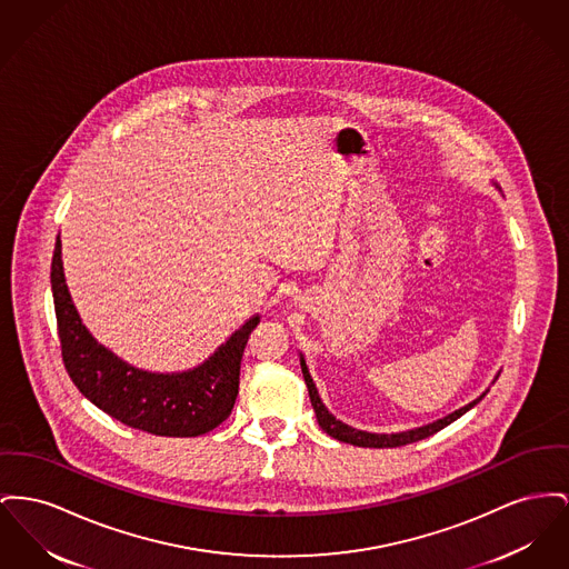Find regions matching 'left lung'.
<instances>
[{
    "mask_svg": "<svg viewBox=\"0 0 569 569\" xmlns=\"http://www.w3.org/2000/svg\"><path fill=\"white\" fill-rule=\"evenodd\" d=\"M492 184H495V189L501 191V187H499L495 180H492ZM299 357H301L302 378H305V385H307V389H309V400H311V406H313V412H316V419H318L320 428H322L327 435L333 436L335 440L350 442V445H357V447H378V449H382V447H401V445H408V442H417V440H421V438H428V436L436 435L438 430L447 428L449 423H453L456 419H460L472 406H477L479 401L483 400L486 393L490 391V387H488L479 398L468 401L467 406H462V408H458V410H453V412H449V415L436 419L432 423L419 426V428H410V430H401V432H391V435H387V432H366V430H357V428H352V426L339 421L333 412L325 406V401H322L320 393H318V387H316V382H313V378H311V373H309V368H307L305 355L301 352ZM497 378H499V371H497L492 385L497 382Z\"/></svg>",
    "mask_w": 569,
    "mask_h": 569,
    "instance_id": "left-lung-1",
    "label": "left lung"
}]
</instances>
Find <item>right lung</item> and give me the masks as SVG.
<instances>
[{
  "mask_svg": "<svg viewBox=\"0 0 569 569\" xmlns=\"http://www.w3.org/2000/svg\"><path fill=\"white\" fill-rule=\"evenodd\" d=\"M51 292L68 376L102 412L134 430L178 438L206 435L230 417L242 350L260 322L258 313L244 320L200 366L150 371L120 359L83 325L68 292L60 236L51 262Z\"/></svg>",
  "mask_w": 569,
  "mask_h": 569,
  "instance_id": "1",
  "label": "right lung"
}]
</instances>
